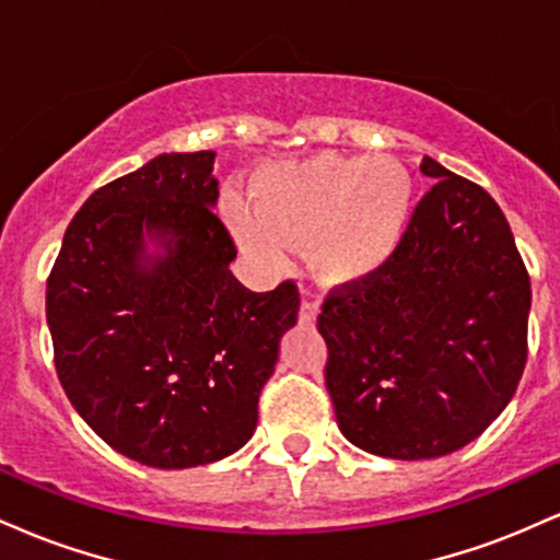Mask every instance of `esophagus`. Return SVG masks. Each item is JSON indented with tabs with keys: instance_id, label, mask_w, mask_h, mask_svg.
Segmentation results:
<instances>
[{
	"instance_id": "obj_1",
	"label": "esophagus",
	"mask_w": 560,
	"mask_h": 560,
	"mask_svg": "<svg viewBox=\"0 0 560 560\" xmlns=\"http://www.w3.org/2000/svg\"><path fill=\"white\" fill-rule=\"evenodd\" d=\"M318 313H320V305H318L316 300H302V305H300V324L313 326V324H316Z\"/></svg>"
}]
</instances>
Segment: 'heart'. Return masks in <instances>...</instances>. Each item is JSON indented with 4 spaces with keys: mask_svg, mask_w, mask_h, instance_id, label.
Listing matches in <instances>:
<instances>
[{
    "mask_svg": "<svg viewBox=\"0 0 560 560\" xmlns=\"http://www.w3.org/2000/svg\"><path fill=\"white\" fill-rule=\"evenodd\" d=\"M416 186L392 158L318 152L268 163L253 178V208L229 205V223L247 253L284 260L307 242V260L326 284H361L400 253L413 218Z\"/></svg>",
    "mask_w": 560,
    "mask_h": 560,
    "instance_id": "heart-1",
    "label": "heart"
}]
</instances>
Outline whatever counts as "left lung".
<instances>
[{
	"instance_id": "8db88e82",
	"label": "left lung",
	"mask_w": 560,
	"mask_h": 560,
	"mask_svg": "<svg viewBox=\"0 0 560 560\" xmlns=\"http://www.w3.org/2000/svg\"><path fill=\"white\" fill-rule=\"evenodd\" d=\"M432 189L400 253L318 316L339 432L365 453L440 458L511 402L526 365L532 287L503 210L479 184L423 158Z\"/></svg>"
}]
</instances>
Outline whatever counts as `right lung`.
Masks as SVG:
<instances>
[{
    "label": "right lung",
    "instance_id": "1",
    "mask_svg": "<svg viewBox=\"0 0 560 560\" xmlns=\"http://www.w3.org/2000/svg\"><path fill=\"white\" fill-rule=\"evenodd\" d=\"M215 152H171L96 189L47 279L55 369L113 450L155 468L247 445L300 292H249L213 213ZM159 249L149 253V244Z\"/></svg>",
    "mask_w": 560,
    "mask_h": 560
}]
</instances>
